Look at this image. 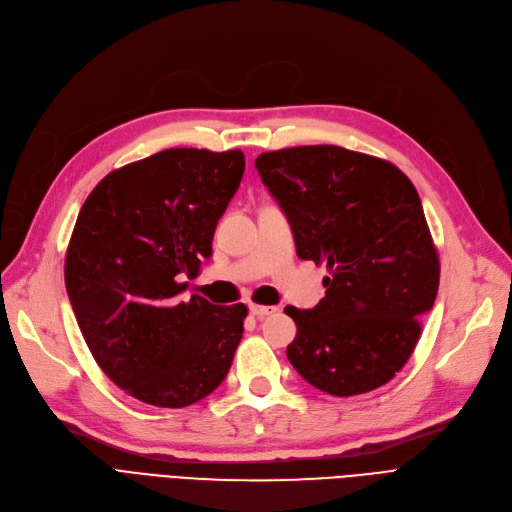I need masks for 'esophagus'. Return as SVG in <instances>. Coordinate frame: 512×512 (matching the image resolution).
<instances>
[{"label":"esophagus","mask_w":512,"mask_h":512,"mask_svg":"<svg viewBox=\"0 0 512 512\" xmlns=\"http://www.w3.org/2000/svg\"><path fill=\"white\" fill-rule=\"evenodd\" d=\"M279 308L277 306H262V304H250V312L254 316H266V314H273L277 312Z\"/></svg>","instance_id":"34e87169"}]
</instances>
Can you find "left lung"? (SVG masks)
<instances>
[{
    "label": "left lung",
    "instance_id": "8db88e82",
    "mask_svg": "<svg viewBox=\"0 0 512 512\" xmlns=\"http://www.w3.org/2000/svg\"><path fill=\"white\" fill-rule=\"evenodd\" d=\"M302 260L327 264L325 298L287 306L294 369L348 398L392 379L419 342L440 287V258L421 198L392 162L339 145H300L256 158Z\"/></svg>",
    "mask_w": 512,
    "mask_h": 512
}]
</instances>
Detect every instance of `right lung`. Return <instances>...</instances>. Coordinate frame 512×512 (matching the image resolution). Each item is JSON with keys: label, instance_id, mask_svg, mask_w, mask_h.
<instances>
[{"label": "right lung", "instance_id": "right-lung-1", "mask_svg": "<svg viewBox=\"0 0 512 512\" xmlns=\"http://www.w3.org/2000/svg\"><path fill=\"white\" fill-rule=\"evenodd\" d=\"M246 168L241 150L173 148L112 170L85 200L64 260L66 291L100 369L145 404L183 408L227 377L248 308L193 294Z\"/></svg>", "mask_w": 512, "mask_h": 512}]
</instances>
